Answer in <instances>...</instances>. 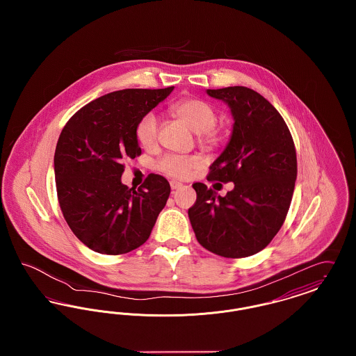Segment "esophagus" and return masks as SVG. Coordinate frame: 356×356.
<instances>
[{
	"instance_id": "34e87169",
	"label": "esophagus",
	"mask_w": 356,
	"mask_h": 356,
	"mask_svg": "<svg viewBox=\"0 0 356 356\" xmlns=\"http://www.w3.org/2000/svg\"><path fill=\"white\" fill-rule=\"evenodd\" d=\"M181 186H183V184L179 183V181H175V180L170 181V188H172V189H179V188H181Z\"/></svg>"
}]
</instances>
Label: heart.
Instances as JSON below:
<instances>
[{
  "label": "heart",
  "instance_id": "b5f03b06",
  "mask_svg": "<svg viewBox=\"0 0 356 356\" xmlns=\"http://www.w3.org/2000/svg\"><path fill=\"white\" fill-rule=\"evenodd\" d=\"M170 112L196 132L199 135V141L204 145H213L218 143L219 131L215 128L218 115L213 106L208 102L200 99H183L170 105ZM159 122V116L154 112H148L138 120L136 125V138L143 148L149 149L156 145ZM199 163L200 160L197 156L167 154L160 160L159 168L170 177L186 179Z\"/></svg>",
  "mask_w": 356,
  "mask_h": 356
}]
</instances>
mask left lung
Instances as JSON below:
<instances>
[{
	"mask_svg": "<svg viewBox=\"0 0 356 356\" xmlns=\"http://www.w3.org/2000/svg\"><path fill=\"white\" fill-rule=\"evenodd\" d=\"M225 102L234 119L225 149L208 180L234 183L225 196L195 183L188 209L197 241L222 257H247L266 248L287 216L298 173L287 124L271 102L247 86L207 89Z\"/></svg>",
	"mask_w": 356,
	"mask_h": 356,
	"instance_id": "1",
	"label": "left lung"
}]
</instances>
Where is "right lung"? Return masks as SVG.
I'll use <instances>...</instances> for the list:
<instances>
[{"label":"right lung","instance_id":"add662e5","mask_svg":"<svg viewBox=\"0 0 356 356\" xmlns=\"http://www.w3.org/2000/svg\"><path fill=\"white\" fill-rule=\"evenodd\" d=\"M173 86L116 90L76 112L58 137L54 177L69 228L88 248L131 252L152 232L170 197L167 179L151 173L138 189L121 183L122 160L141 154L136 125Z\"/></svg>","mask_w":356,"mask_h":356}]
</instances>
